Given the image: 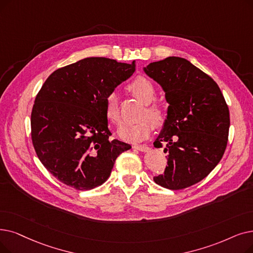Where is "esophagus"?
<instances>
[{
  "instance_id": "34e87169",
  "label": "esophagus",
  "mask_w": 253,
  "mask_h": 253,
  "mask_svg": "<svg viewBox=\"0 0 253 253\" xmlns=\"http://www.w3.org/2000/svg\"><path fill=\"white\" fill-rule=\"evenodd\" d=\"M133 149H136V150H138L140 152H144V153L149 152L151 150V148L149 146H147V145H134Z\"/></svg>"
}]
</instances>
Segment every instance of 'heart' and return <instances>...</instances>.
I'll return each mask as SVG.
<instances>
[{"label": "heart", "mask_w": 253, "mask_h": 253, "mask_svg": "<svg viewBox=\"0 0 253 253\" xmlns=\"http://www.w3.org/2000/svg\"><path fill=\"white\" fill-rule=\"evenodd\" d=\"M129 90L137 99L145 104H150L154 101L156 97V91L153 84L145 76H137V78L129 84ZM105 116L109 122L113 124H120L121 115L119 106V97L115 91L109 92L105 98ZM152 118L157 125H160L163 122V115L161 109L155 105H150L146 108L142 115V119L138 122L127 123L121 126L118 133L119 136L130 142H137L146 139L154 128L153 121L147 117Z\"/></svg>", "instance_id": "1"}]
</instances>
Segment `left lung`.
I'll return each mask as SVG.
<instances>
[{
	"mask_svg": "<svg viewBox=\"0 0 253 253\" xmlns=\"http://www.w3.org/2000/svg\"><path fill=\"white\" fill-rule=\"evenodd\" d=\"M144 71L166 92L168 116L154 147L167 153L168 167L154 177L164 188L179 190L199 183L226 149L229 111L218 84L189 61L169 57Z\"/></svg>",
	"mask_w": 253,
	"mask_h": 253,
	"instance_id": "left-lung-1",
	"label": "left lung"
}]
</instances>
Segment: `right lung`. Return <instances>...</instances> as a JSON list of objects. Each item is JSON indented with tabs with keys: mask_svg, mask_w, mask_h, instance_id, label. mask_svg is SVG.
I'll return each mask as SVG.
<instances>
[{
	"mask_svg": "<svg viewBox=\"0 0 253 253\" xmlns=\"http://www.w3.org/2000/svg\"><path fill=\"white\" fill-rule=\"evenodd\" d=\"M134 71V61L85 58L53 71L43 84L32 109L31 136L39 160L60 182L93 189L131 149L109 138L104 106L107 94Z\"/></svg>",
	"mask_w": 253,
	"mask_h": 253,
	"instance_id": "add662e5",
	"label": "right lung"
}]
</instances>
